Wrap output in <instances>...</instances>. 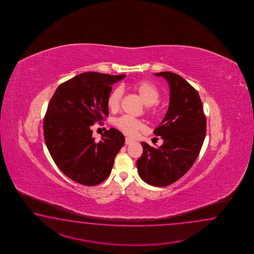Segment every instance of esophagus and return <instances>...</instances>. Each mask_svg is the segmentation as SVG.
Wrapping results in <instances>:
<instances>
[{
  "instance_id": "obj_1",
  "label": "esophagus",
  "mask_w": 254,
  "mask_h": 254,
  "mask_svg": "<svg viewBox=\"0 0 254 254\" xmlns=\"http://www.w3.org/2000/svg\"><path fill=\"white\" fill-rule=\"evenodd\" d=\"M134 142V140H131V139H129V138H126L125 139V144L126 145H129V144H131V143H133Z\"/></svg>"
}]
</instances>
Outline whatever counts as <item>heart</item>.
<instances>
[{"label":"heart","instance_id":"obj_1","mask_svg":"<svg viewBox=\"0 0 254 254\" xmlns=\"http://www.w3.org/2000/svg\"><path fill=\"white\" fill-rule=\"evenodd\" d=\"M131 87L147 106H152L159 102L161 93L156 85L151 83V81L145 80L136 81ZM123 96L124 90L121 87H115L110 92L107 97V106L112 112H116L119 110ZM148 114L154 116L156 112L153 109H149ZM114 125L117 129L129 136H135L145 129V125L141 120L135 119L128 115L116 118L114 120Z\"/></svg>","mask_w":254,"mask_h":254}]
</instances>
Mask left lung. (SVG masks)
Returning a JSON list of instances; mask_svg holds the SVG:
<instances>
[{"instance_id":"obj_1","label":"left lung","mask_w":254,"mask_h":254,"mask_svg":"<svg viewBox=\"0 0 254 254\" xmlns=\"http://www.w3.org/2000/svg\"><path fill=\"white\" fill-rule=\"evenodd\" d=\"M170 85L167 114L154 130L163 143L154 148L140 142L143 152L137 161L140 178L146 184L165 187L183 177L193 165L206 135V118L199 93L182 76L157 72Z\"/></svg>"}]
</instances>
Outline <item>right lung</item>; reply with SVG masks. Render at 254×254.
Returning a JSON list of instances; mask_svg holds the SVG:
<instances>
[{
	"mask_svg": "<svg viewBox=\"0 0 254 254\" xmlns=\"http://www.w3.org/2000/svg\"><path fill=\"white\" fill-rule=\"evenodd\" d=\"M125 77L83 72L60 84L49 103L43 119L46 146L60 170L78 184L103 183L125 144V136L118 129L105 130L96 141L91 129L108 117L112 85Z\"/></svg>",
	"mask_w": 254,
	"mask_h": 254,
	"instance_id": "obj_1",
	"label": "right lung"
}]
</instances>
